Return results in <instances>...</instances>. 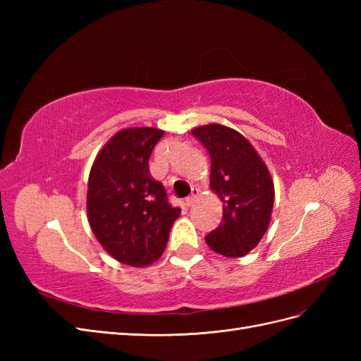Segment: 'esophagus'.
Segmentation results:
<instances>
[{
	"label": "esophagus",
	"instance_id": "esophagus-1",
	"mask_svg": "<svg viewBox=\"0 0 361 361\" xmlns=\"http://www.w3.org/2000/svg\"><path fill=\"white\" fill-rule=\"evenodd\" d=\"M197 197H199V190H192V194L190 195V197L185 199V206L191 207L195 203V200H197Z\"/></svg>",
	"mask_w": 361,
	"mask_h": 361
}]
</instances>
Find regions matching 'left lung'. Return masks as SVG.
<instances>
[{"mask_svg": "<svg viewBox=\"0 0 361 361\" xmlns=\"http://www.w3.org/2000/svg\"><path fill=\"white\" fill-rule=\"evenodd\" d=\"M192 135L211 155V188L223 202V220L204 239L215 253L241 257L269 226L274 183L250 141L224 125H204Z\"/></svg>", "mask_w": 361, "mask_h": 361, "instance_id": "left-lung-1", "label": "left lung"}]
</instances>
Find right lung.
I'll list each match as a JSON object with an SVG mask.
<instances>
[{"label":"right lung","instance_id":"add662e5","mask_svg":"<svg viewBox=\"0 0 361 361\" xmlns=\"http://www.w3.org/2000/svg\"><path fill=\"white\" fill-rule=\"evenodd\" d=\"M162 135L164 130L155 128L118 130L90 170V227L106 253L125 265L147 267L157 262L180 214L149 171L150 154Z\"/></svg>","mask_w":361,"mask_h":361}]
</instances>
